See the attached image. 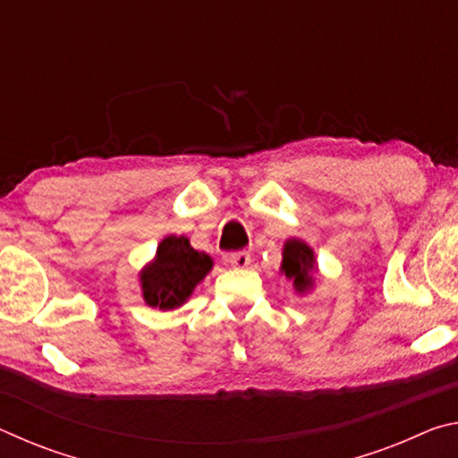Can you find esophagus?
<instances>
[{
	"instance_id": "34e87169",
	"label": "esophagus",
	"mask_w": 458,
	"mask_h": 458,
	"mask_svg": "<svg viewBox=\"0 0 458 458\" xmlns=\"http://www.w3.org/2000/svg\"><path fill=\"white\" fill-rule=\"evenodd\" d=\"M230 265L234 268H246L248 265H250V254H248V252L230 254Z\"/></svg>"
}]
</instances>
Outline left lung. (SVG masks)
Segmentation results:
<instances>
[{"instance_id": "obj_1", "label": "left lung", "mask_w": 458, "mask_h": 458, "mask_svg": "<svg viewBox=\"0 0 458 458\" xmlns=\"http://www.w3.org/2000/svg\"><path fill=\"white\" fill-rule=\"evenodd\" d=\"M317 259L313 248L305 240L289 238L283 244V260H281V275L293 281L294 291L299 294L311 293L315 289L317 276Z\"/></svg>"}]
</instances>
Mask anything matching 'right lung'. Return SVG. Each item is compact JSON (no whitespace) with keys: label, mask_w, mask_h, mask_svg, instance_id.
I'll return each mask as SVG.
<instances>
[{"label":"right lung","mask_w":458,"mask_h":458,"mask_svg":"<svg viewBox=\"0 0 458 458\" xmlns=\"http://www.w3.org/2000/svg\"><path fill=\"white\" fill-rule=\"evenodd\" d=\"M212 267L210 254L191 248L185 236H165L157 244L153 260L139 273L143 301L159 311L180 309Z\"/></svg>","instance_id":"1"}]
</instances>
